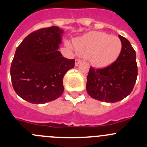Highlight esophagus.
<instances>
[{"instance_id":"esophagus-1","label":"esophagus","mask_w":147,"mask_h":147,"mask_svg":"<svg viewBox=\"0 0 147 147\" xmlns=\"http://www.w3.org/2000/svg\"><path fill=\"white\" fill-rule=\"evenodd\" d=\"M80 62H81L80 59H75V66H78V65H79V64L80 63Z\"/></svg>"}]
</instances>
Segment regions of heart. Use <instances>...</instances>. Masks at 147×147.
<instances>
[{"instance_id":"obj_1","label":"heart","mask_w":147,"mask_h":147,"mask_svg":"<svg viewBox=\"0 0 147 147\" xmlns=\"http://www.w3.org/2000/svg\"><path fill=\"white\" fill-rule=\"evenodd\" d=\"M77 53L88 57L93 66L106 67L114 63L122 50V43L116 36L92 31L73 41Z\"/></svg>"}]
</instances>
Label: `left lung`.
<instances>
[{
    "instance_id": "obj_1",
    "label": "left lung",
    "mask_w": 147,
    "mask_h": 147,
    "mask_svg": "<svg viewBox=\"0 0 147 147\" xmlns=\"http://www.w3.org/2000/svg\"><path fill=\"white\" fill-rule=\"evenodd\" d=\"M122 50L117 60L103 69L90 67L86 90L93 99L116 102L131 92L137 78L136 52L128 39L119 35Z\"/></svg>"
}]
</instances>
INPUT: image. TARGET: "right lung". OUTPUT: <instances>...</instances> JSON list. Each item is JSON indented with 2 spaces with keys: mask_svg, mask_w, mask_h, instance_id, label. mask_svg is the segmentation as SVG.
<instances>
[{
  "mask_svg": "<svg viewBox=\"0 0 147 147\" xmlns=\"http://www.w3.org/2000/svg\"><path fill=\"white\" fill-rule=\"evenodd\" d=\"M63 33L58 26L41 28L28 34L17 47L11 78L22 99L44 104L63 93L64 76L75 67V59L65 58L58 51Z\"/></svg>",
  "mask_w": 147,
  "mask_h": 147,
  "instance_id": "add662e5",
  "label": "right lung"
}]
</instances>
